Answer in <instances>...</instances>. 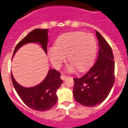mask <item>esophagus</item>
Masks as SVG:
<instances>
[{
	"label": "esophagus",
	"mask_w": 128,
	"mask_h": 128,
	"mask_svg": "<svg viewBox=\"0 0 128 128\" xmlns=\"http://www.w3.org/2000/svg\"><path fill=\"white\" fill-rule=\"evenodd\" d=\"M61 79H62V80H66V78H67V76H66V75H65V74H62V75H61Z\"/></svg>",
	"instance_id": "esophagus-1"
}]
</instances>
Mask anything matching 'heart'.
<instances>
[{"instance_id": "obj_1", "label": "heart", "mask_w": 128, "mask_h": 128, "mask_svg": "<svg viewBox=\"0 0 128 128\" xmlns=\"http://www.w3.org/2000/svg\"><path fill=\"white\" fill-rule=\"evenodd\" d=\"M98 42L91 33L82 31L67 32L60 36L56 42V47H51L48 56L52 63L56 66L65 60L68 61L77 69L82 70L91 65L96 58Z\"/></svg>"}]
</instances>
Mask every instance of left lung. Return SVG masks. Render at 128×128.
I'll return each instance as SVG.
<instances>
[{"label":"left lung","instance_id":"8db88e82","mask_svg":"<svg viewBox=\"0 0 128 128\" xmlns=\"http://www.w3.org/2000/svg\"><path fill=\"white\" fill-rule=\"evenodd\" d=\"M99 43L98 58L86 74L74 78L73 94L83 106L92 107L101 103L110 92L115 81V62L112 49L96 30Z\"/></svg>","mask_w":128,"mask_h":128}]
</instances>
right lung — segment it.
I'll list each match as a JSON object with an SVG mask.
<instances>
[{"label":"right lung","mask_w":128,"mask_h":128,"mask_svg":"<svg viewBox=\"0 0 128 128\" xmlns=\"http://www.w3.org/2000/svg\"><path fill=\"white\" fill-rule=\"evenodd\" d=\"M47 29H36L32 30L18 43L13 55L23 45L30 42L40 43L44 51L47 53ZM60 76V72L55 69H51L48 71L46 79L40 84L31 88H25L18 84L11 74L13 85L20 99L28 107L40 112L50 110L57 102L56 91L63 82Z\"/></svg>","instance_id":"add662e5"}]
</instances>
